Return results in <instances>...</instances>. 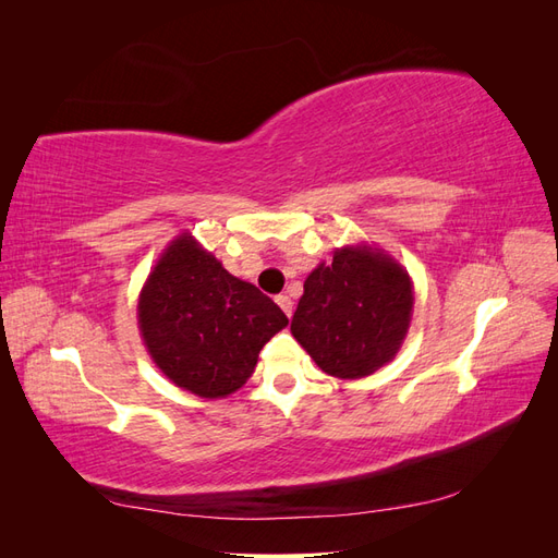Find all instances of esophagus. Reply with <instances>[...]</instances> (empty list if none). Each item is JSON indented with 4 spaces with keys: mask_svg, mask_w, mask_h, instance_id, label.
<instances>
[{
    "mask_svg": "<svg viewBox=\"0 0 558 558\" xmlns=\"http://www.w3.org/2000/svg\"><path fill=\"white\" fill-rule=\"evenodd\" d=\"M277 305L283 310L286 316L293 314V300L289 295H277Z\"/></svg>",
    "mask_w": 558,
    "mask_h": 558,
    "instance_id": "34e87169",
    "label": "esophagus"
}]
</instances>
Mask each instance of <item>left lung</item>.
<instances>
[{"label": "left lung", "instance_id": "left-lung-1", "mask_svg": "<svg viewBox=\"0 0 558 558\" xmlns=\"http://www.w3.org/2000/svg\"><path fill=\"white\" fill-rule=\"evenodd\" d=\"M414 307L412 279L381 248H337L305 279L291 332L330 377L361 379L396 359Z\"/></svg>", "mask_w": 558, "mask_h": 558}]
</instances>
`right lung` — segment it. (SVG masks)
Returning <instances> with one entry per match:
<instances>
[{"mask_svg": "<svg viewBox=\"0 0 558 558\" xmlns=\"http://www.w3.org/2000/svg\"><path fill=\"white\" fill-rule=\"evenodd\" d=\"M137 320L162 375L199 398H226L253 375L286 314L232 277L191 232L162 251L140 293Z\"/></svg>", "mask_w": 558, "mask_h": 558, "instance_id": "right-lung-1", "label": "right lung"}]
</instances>
